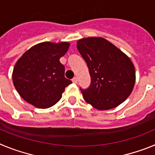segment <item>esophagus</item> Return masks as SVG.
<instances>
[{"label":"esophagus","instance_id":"obj_1","mask_svg":"<svg viewBox=\"0 0 155 155\" xmlns=\"http://www.w3.org/2000/svg\"><path fill=\"white\" fill-rule=\"evenodd\" d=\"M72 82H73L74 84H77V83H78V78H77V77H74V78L72 79Z\"/></svg>","mask_w":155,"mask_h":155}]
</instances>
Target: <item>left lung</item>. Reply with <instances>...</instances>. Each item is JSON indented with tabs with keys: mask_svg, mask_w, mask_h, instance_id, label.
<instances>
[{
	"mask_svg": "<svg viewBox=\"0 0 155 155\" xmlns=\"http://www.w3.org/2000/svg\"><path fill=\"white\" fill-rule=\"evenodd\" d=\"M77 47L91 77L89 87H81L86 102L98 110L113 109L124 102L135 84V69L130 58L101 37L80 39Z\"/></svg>",
	"mask_w": 155,
	"mask_h": 155,
	"instance_id": "1",
	"label": "left lung"
}]
</instances>
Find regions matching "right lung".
Instances as JSON below:
<instances>
[{"instance_id": "1", "label": "right lung", "mask_w": 155, "mask_h": 155, "mask_svg": "<svg viewBox=\"0 0 155 155\" xmlns=\"http://www.w3.org/2000/svg\"><path fill=\"white\" fill-rule=\"evenodd\" d=\"M69 42H41L30 48L14 68V85L21 98L39 109L55 105L67 86L72 83L64 77L60 58L67 53Z\"/></svg>"}]
</instances>
